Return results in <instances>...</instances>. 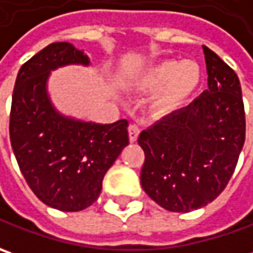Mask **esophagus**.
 <instances>
[{"mask_svg": "<svg viewBox=\"0 0 253 253\" xmlns=\"http://www.w3.org/2000/svg\"><path fill=\"white\" fill-rule=\"evenodd\" d=\"M138 134H140V127L137 125H130L128 126V138L131 143H134L137 140Z\"/></svg>", "mask_w": 253, "mask_h": 253, "instance_id": "obj_1", "label": "esophagus"}]
</instances>
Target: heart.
<instances>
[{
  "label": "heart",
  "mask_w": 253,
  "mask_h": 253,
  "mask_svg": "<svg viewBox=\"0 0 253 253\" xmlns=\"http://www.w3.org/2000/svg\"><path fill=\"white\" fill-rule=\"evenodd\" d=\"M201 68L192 61H161L148 66L137 78L144 90L160 87L154 106L160 113H170L182 106L201 82Z\"/></svg>",
  "instance_id": "b5f03b06"
}]
</instances>
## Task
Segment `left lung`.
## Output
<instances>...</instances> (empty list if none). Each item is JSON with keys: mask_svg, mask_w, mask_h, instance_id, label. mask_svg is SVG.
Here are the masks:
<instances>
[{"mask_svg": "<svg viewBox=\"0 0 253 253\" xmlns=\"http://www.w3.org/2000/svg\"><path fill=\"white\" fill-rule=\"evenodd\" d=\"M203 49L208 89L138 136L146 156L141 187L172 212H190L212 203L231 180L245 143L239 79L215 52Z\"/></svg>", "mask_w": 253, "mask_h": 253, "instance_id": "obj_1", "label": "left lung"}]
</instances>
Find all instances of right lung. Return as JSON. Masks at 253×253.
<instances>
[{"label": "right lung", "instance_id": "1", "mask_svg": "<svg viewBox=\"0 0 253 253\" xmlns=\"http://www.w3.org/2000/svg\"><path fill=\"white\" fill-rule=\"evenodd\" d=\"M89 65L68 42H55L18 72L9 115V138L29 188L43 204L65 212L90 207L102 191L106 171L128 144L126 119L96 125L59 115L50 103V71Z\"/></svg>", "mask_w": 253, "mask_h": 253}]
</instances>
